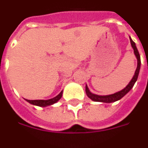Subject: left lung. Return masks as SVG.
Instances as JSON below:
<instances>
[{
    "label": "left lung",
    "mask_w": 148,
    "mask_h": 148,
    "mask_svg": "<svg viewBox=\"0 0 148 148\" xmlns=\"http://www.w3.org/2000/svg\"><path fill=\"white\" fill-rule=\"evenodd\" d=\"M130 41H131V44L133 49H134V53H135V55L137 58V68L135 70V74L132 77V79L130 81V82L128 83V85L125 87L124 89H123L122 90L119 92H116L114 94L112 95H95L91 92L90 91V90L87 87V86L86 85V95L88 96L90 99L95 101V102H101V103H114V102H116L118 100L121 99L124 95H126L128 92L130 91L132 88L134 86L135 82L137 81V78L139 76V70H140V65H141V61H140V56H139V51L136 48V45L135 43L132 40V38H130Z\"/></svg>",
    "instance_id": "1"
}]
</instances>
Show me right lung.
<instances>
[{
  "label": "right lung",
  "instance_id": "right-lung-1",
  "mask_svg": "<svg viewBox=\"0 0 148 148\" xmlns=\"http://www.w3.org/2000/svg\"><path fill=\"white\" fill-rule=\"evenodd\" d=\"M62 96V91H61L54 98L50 99H47V100H28L26 99L28 103H29L32 105H34V106H50V105H53V103H57L58 100H59Z\"/></svg>",
  "mask_w": 148,
  "mask_h": 148
}]
</instances>
